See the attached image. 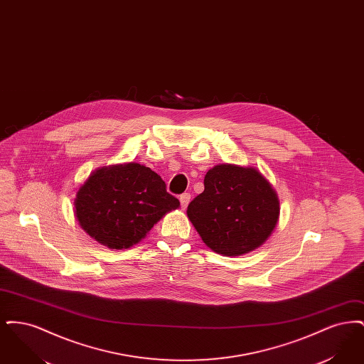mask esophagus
<instances>
[{"instance_id":"34e87169","label":"esophagus","mask_w":364,"mask_h":364,"mask_svg":"<svg viewBox=\"0 0 364 364\" xmlns=\"http://www.w3.org/2000/svg\"><path fill=\"white\" fill-rule=\"evenodd\" d=\"M190 193H183V195H180V203H181V208H187V206H188V203H190Z\"/></svg>"}]
</instances>
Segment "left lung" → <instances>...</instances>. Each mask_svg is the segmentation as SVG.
<instances>
[{
    "label": "left lung",
    "mask_w": 364,
    "mask_h": 364,
    "mask_svg": "<svg viewBox=\"0 0 364 364\" xmlns=\"http://www.w3.org/2000/svg\"><path fill=\"white\" fill-rule=\"evenodd\" d=\"M187 215L210 250L239 257L272 236L279 200L257 168L221 164L205 176V191L188 205Z\"/></svg>",
    "instance_id": "left-lung-1"
}]
</instances>
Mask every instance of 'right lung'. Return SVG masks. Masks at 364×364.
I'll use <instances>...</instances> for the list:
<instances>
[{"instance_id": "add662e5", "label": "right lung", "mask_w": 364, "mask_h": 364, "mask_svg": "<svg viewBox=\"0 0 364 364\" xmlns=\"http://www.w3.org/2000/svg\"><path fill=\"white\" fill-rule=\"evenodd\" d=\"M73 206L88 236L110 250H127L180 202L166 192L159 174L128 162L94 171L76 192Z\"/></svg>"}]
</instances>
